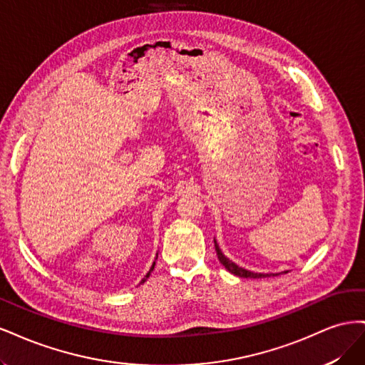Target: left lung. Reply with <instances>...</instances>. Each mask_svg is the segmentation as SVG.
Masks as SVG:
<instances>
[{"instance_id": "8db88e82", "label": "left lung", "mask_w": 365, "mask_h": 365, "mask_svg": "<svg viewBox=\"0 0 365 365\" xmlns=\"http://www.w3.org/2000/svg\"><path fill=\"white\" fill-rule=\"evenodd\" d=\"M215 248H216V254H217L219 262L224 264L227 271H230L231 274L237 275V277H244V279H264V277H271V275H279V274H260V272L247 271V269H244V268L237 267V264L231 262L230 259H227V257L224 256V254H222V251L219 250V245L216 244V240H215ZM284 272H288V271H284Z\"/></svg>"}]
</instances>
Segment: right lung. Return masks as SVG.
I'll return each mask as SVG.
<instances>
[{
    "instance_id": "1",
    "label": "right lung",
    "mask_w": 365,
    "mask_h": 365,
    "mask_svg": "<svg viewBox=\"0 0 365 365\" xmlns=\"http://www.w3.org/2000/svg\"><path fill=\"white\" fill-rule=\"evenodd\" d=\"M157 256H158V254H157ZM153 268H155V262H153V264H152V268H150V269H149V272H148V274H146V277H145V279H143V280H141V283H145V282H146V280H148V277H149V275H150V272H152V271H153Z\"/></svg>"
}]
</instances>
